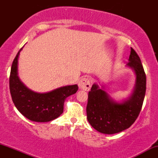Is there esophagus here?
Masks as SVG:
<instances>
[{"instance_id": "34e87169", "label": "esophagus", "mask_w": 158, "mask_h": 158, "mask_svg": "<svg viewBox=\"0 0 158 158\" xmlns=\"http://www.w3.org/2000/svg\"><path fill=\"white\" fill-rule=\"evenodd\" d=\"M79 87L81 90H89L91 87V81L89 78L85 77L82 78L79 82Z\"/></svg>"}]
</instances>
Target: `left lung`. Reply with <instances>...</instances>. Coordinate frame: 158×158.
Listing matches in <instances>:
<instances>
[{"label": "left lung", "mask_w": 158, "mask_h": 158, "mask_svg": "<svg viewBox=\"0 0 158 158\" xmlns=\"http://www.w3.org/2000/svg\"><path fill=\"white\" fill-rule=\"evenodd\" d=\"M127 66L135 71L136 82L130 97L123 102H116L96 83L88 93L87 119L100 133L113 135L129 128L138 117L146 89V77L140 59L131 48Z\"/></svg>", "instance_id": "1"}]
</instances>
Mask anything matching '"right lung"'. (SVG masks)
I'll return each mask as SVG.
<instances>
[{"instance_id": "obj_1", "label": "right lung", "mask_w": 158, "mask_h": 158, "mask_svg": "<svg viewBox=\"0 0 158 158\" xmlns=\"http://www.w3.org/2000/svg\"><path fill=\"white\" fill-rule=\"evenodd\" d=\"M22 48L11 68L10 90L14 105L20 113L31 121L45 123L53 120L63 113L65 99L77 93L78 85H67L42 94L30 90L18 76V59Z\"/></svg>"}]
</instances>
